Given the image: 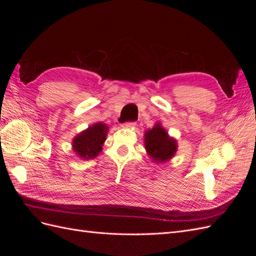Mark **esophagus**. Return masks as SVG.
I'll return each instance as SVG.
<instances>
[{"label":"esophagus","instance_id":"obj_1","mask_svg":"<svg viewBox=\"0 0 256 256\" xmlns=\"http://www.w3.org/2000/svg\"><path fill=\"white\" fill-rule=\"evenodd\" d=\"M136 126V122H124L122 127V128H132Z\"/></svg>","mask_w":256,"mask_h":256}]
</instances>
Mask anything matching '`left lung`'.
<instances>
[{"label": "left lung", "instance_id": "left-lung-1", "mask_svg": "<svg viewBox=\"0 0 256 256\" xmlns=\"http://www.w3.org/2000/svg\"><path fill=\"white\" fill-rule=\"evenodd\" d=\"M145 150L154 162H166L171 159L176 150V140L170 136L166 129L157 122L145 132Z\"/></svg>", "mask_w": 256, "mask_h": 256}]
</instances>
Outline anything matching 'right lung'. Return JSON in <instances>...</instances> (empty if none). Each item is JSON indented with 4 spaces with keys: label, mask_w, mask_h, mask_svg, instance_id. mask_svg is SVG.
I'll use <instances>...</instances> for the list:
<instances>
[{
    "label": "right lung",
    "mask_w": 256,
    "mask_h": 256,
    "mask_svg": "<svg viewBox=\"0 0 256 256\" xmlns=\"http://www.w3.org/2000/svg\"><path fill=\"white\" fill-rule=\"evenodd\" d=\"M108 127L104 122H96L82 131L72 141L74 152L84 160L95 158L102 150V145L106 141Z\"/></svg>",
    "instance_id": "right-lung-1"
}]
</instances>
